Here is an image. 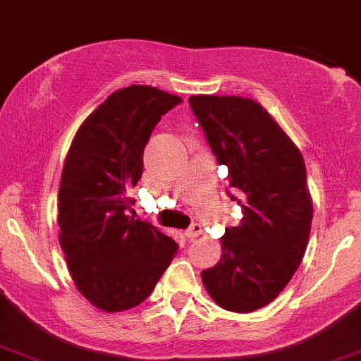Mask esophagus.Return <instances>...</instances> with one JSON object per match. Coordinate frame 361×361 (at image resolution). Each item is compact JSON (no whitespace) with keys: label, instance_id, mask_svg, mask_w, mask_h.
Instances as JSON below:
<instances>
[{"label":"esophagus","instance_id":"34e87169","mask_svg":"<svg viewBox=\"0 0 361 361\" xmlns=\"http://www.w3.org/2000/svg\"><path fill=\"white\" fill-rule=\"evenodd\" d=\"M185 234H186V236H188L190 239H193V238H198L200 234H203V226L198 224V223L191 224L190 228L185 231Z\"/></svg>","mask_w":361,"mask_h":361}]
</instances>
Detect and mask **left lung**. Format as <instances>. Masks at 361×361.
Instances as JSON below:
<instances>
[{"label": "left lung", "instance_id": "left-lung-1", "mask_svg": "<svg viewBox=\"0 0 361 361\" xmlns=\"http://www.w3.org/2000/svg\"><path fill=\"white\" fill-rule=\"evenodd\" d=\"M190 107L216 160L228 166V195L244 216L226 228L223 256L201 277L219 307L247 314L281 294L305 254L314 218L305 163L251 99L191 95Z\"/></svg>", "mask_w": 361, "mask_h": 361}]
</instances>
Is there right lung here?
Returning a JSON list of instances; mask_svg holds the SVG:
<instances>
[{"mask_svg": "<svg viewBox=\"0 0 361 361\" xmlns=\"http://www.w3.org/2000/svg\"><path fill=\"white\" fill-rule=\"evenodd\" d=\"M181 102L150 85L120 89L72 140L61 176L59 243L75 287L100 310L142 304L178 251L170 236L127 211L143 148L161 115Z\"/></svg>", "mask_w": 361, "mask_h": 361, "instance_id": "add662e5", "label": "right lung"}]
</instances>
